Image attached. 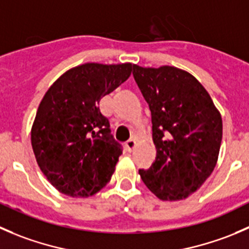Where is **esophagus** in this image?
Wrapping results in <instances>:
<instances>
[{
	"label": "esophagus",
	"mask_w": 249,
	"mask_h": 249,
	"mask_svg": "<svg viewBox=\"0 0 249 249\" xmlns=\"http://www.w3.org/2000/svg\"><path fill=\"white\" fill-rule=\"evenodd\" d=\"M135 146H137V142H135V140H133V139L128 140V142H125V145H124V147H125V151H128V152H132L133 150L135 149Z\"/></svg>",
	"instance_id": "esophagus-1"
}]
</instances>
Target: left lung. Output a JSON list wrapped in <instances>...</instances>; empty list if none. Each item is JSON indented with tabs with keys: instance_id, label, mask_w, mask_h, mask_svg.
<instances>
[{
	"instance_id": "obj_1",
	"label": "left lung",
	"mask_w": 249,
	"mask_h": 249,
	"mask_svg": "<svg viewBox=\"0 0 249 249\" xmlns=\"http://www.w3.org/2000/svg\"><path fill=\"white\" fill-rule=\"evenodd\" d=\"M149 104L156 159L142 180L163 201L185 200L202 186L218 161L223 138L219 110L202 85L174 66H133Z\"/></svg>"
}]
</instances>
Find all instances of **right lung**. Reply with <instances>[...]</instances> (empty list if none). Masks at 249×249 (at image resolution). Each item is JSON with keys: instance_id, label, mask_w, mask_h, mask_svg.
I'll return each instance as SVG.
<instances>
[{"instance_id": "right-lung-1", "label": "right lung", "mask_w": 249, "mask_h": 249, "mask_svg": "<svg viewBox=\"0 0 249 249\" xmlns=\"http://www.w3.org/2000/svg\"><path fill=\"white\" fill-rule=\"evenodd\" d=\"M134 64L86 63L64 72L41 100L31 128L36 161L64 195L88 197L115 172L121 145L100 112V98L121 86Z\"/></svg>"}]
</instances>
